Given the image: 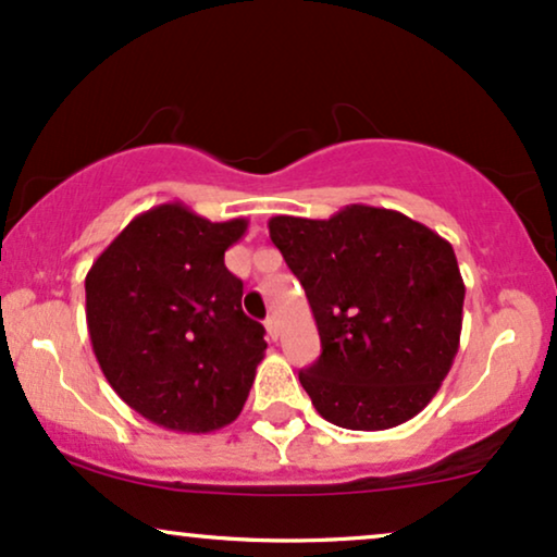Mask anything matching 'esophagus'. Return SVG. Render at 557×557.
Listing matches in <instances>:
<instances>
[{"label":"esophagus","mask_w":557,"mask_h":557,"mask_svg":"<svg viewBox=\"0 0 557 557\" xmlns=\"http://www.w3.org/2000/svg\"><path fill=\"white\" fill-rule=\"evenodd\" d=\"M265 331H268V335H271V341H276V338H278V333H281V322H278L276 314H271V318H265Z\"/></svg>","instance_id":"34e87169"}]
</instances>
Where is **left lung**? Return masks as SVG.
Wrapping results in <instances>:
<instances>
[{"mask_svg":"<svg viewBox=\"0 0 557 557\" xmlns=\"http://www.w3.org/2000/svg\"><path fill=\"white\" fill-rule=\"evenodd\" d=\"M273 245L305 286L322 354L299 382L341 429L384 431L421 413L449 374L465 284L455 250L393 209L273 216Z\"/></svg>","mask_w":557,"mask_h":557,"instance_id":"1","label":"left lung"}]
</instances>
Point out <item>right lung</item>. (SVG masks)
<instances>
[{"label": "right lung", "mask_w": 557, "mask_h": 557, "mask_svg": "<svg viewBox=\"0 0 557 557\" xmlns=\"http://www.w3.org/2000/svg\"><path fill=\"white\" fill-rule=\"evenodd\" d=\"M247 219L209 222L162 203L128 222L85 278L92 351L128 408L162 429L209 434L243 410L263 325L224 265Z\"/></svg>", "instance_id": "right-lung-1"}]
</instances>
